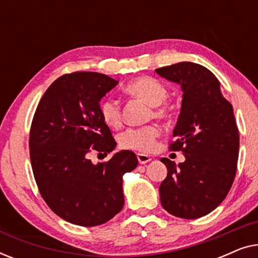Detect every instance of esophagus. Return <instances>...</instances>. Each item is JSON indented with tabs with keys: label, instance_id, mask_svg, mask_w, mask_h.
I'll list each match as a JSON object with an SVG mask.
<instances>
[{
	"label": "esophagus",
	"instance_id": "obj_1",
	"mask_svg": "<svg viewBox=\"0 0 258 258\" xmlns=\"http://www.w3.org/2000/svg\"><path fill=\"white\" fill-rule=\"evenodd\" d=\"M137 160L141 164H146L148 162L151 161V158L148 156V155H144V154H137Z\"/></svg>",
	"mask_w": 258,
	"mask_h": 258
}]
</instances>
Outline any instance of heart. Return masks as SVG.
Returning a JSON list of instances; mask_svg holds the SVG:
<instances>
[{
  "instance_id": "b5f03b06",
  "label": "heart",
  "mask_w": 258,
  "mask_h": 258,
  "mask_svg": "<svg viewBox=\"0 0 258 258\" xmlns=\"http://www.w3.org/2000/svg\"><path fill=\"white\" fill-rule=\"evenodd\" d=\"M124 93L129 96L140 98L153 107L155 117L165 119L170 117V108L164 104L169 96L167 87L160 81L149 76L137 77L124 87ZM100 115L102 121L109 128H118L122 124L121 104L115 98L107 97L100 103ZM161 130L157 125H146L141 128H129L119 136V146L124 149L150 153L155 148Z\"/></svg>"
}]
</instances>
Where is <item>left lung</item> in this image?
Masks as SVG:
<instances>
[{"mask_svg": "<svg viewBox=\"0 0 258 258\" xmlns=\"http://www.w3.org/2000/svg\"><path fill=\"white\" fill-rule=\"evenodd\" d=\"M155 72L183 91L175 141L169 149L181 150L185 161L176 165L161 158L168 169L160 185L161 204L176 217L206 216L223 202L236 175L239 134L234 109L206 67L179 62Z\"/></svg>", "mask_w": 258, "mask_h": 258, "instance_id": "left-lung-1", "label": "left lung"}]
</instances>
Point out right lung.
<instances>
[{
	"label": "right lung",
	"mask_w": 258,
	"mask_h": 258,
	"mask_svg": "<svg viewBox=\"0 0 258 258\" xmlns=\"http://www.w3.org/2000/svg\"><path fill=\"white\" fill-rule=\"evenodd\" d=\"M117 83L104 74H66L45 91L31 122L30 161L38 190L48 207L73 224L95 227L118 214L123 175L139 164L130 150L103 163L89 160L91 151L107 155L116 147L100 101Z\"/></svg>",
	"instance_id": "add662e5"
}]
</instances>
